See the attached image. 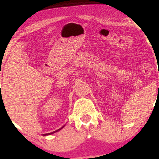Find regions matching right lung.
<instances>
[{"label": "right lung", "mask_w": 159, "mask_h": 159, "mask_svg": "<svg viewBox=\"0 0 159 159\" xmlns=\"http://www.w3.org/2000/svg\"><path fill=\"white\" fill-rule=\"evenodd\" d=\"M65 125H63V127H61V129H57V130H56V131H54V132H51V133H47V134H43V135L44 136H45V135H49V134H54V133H55V132H58V131H60L61 130V129H63V127H64Z\"/></svg>", "instance_id": "right-lung-1"}]
</instances>
